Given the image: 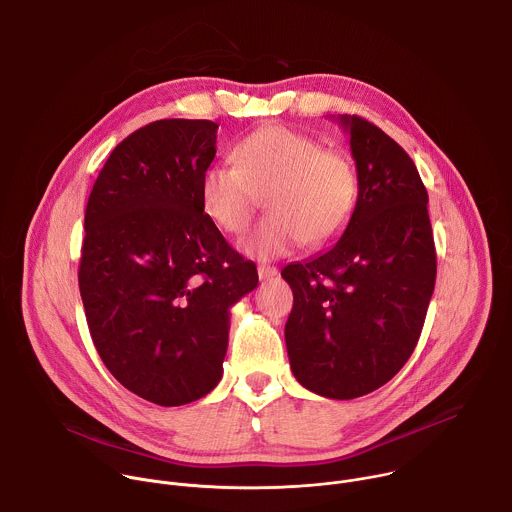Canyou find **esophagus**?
I'll list each match as a JSON object with an SVG mask.
<instances>
[{"label": "esophagus", "mask_w": 512, "mask_h": 512, "mask_svg": "<svg viewBox=\"0 0 512 512\" xmlns=\"http://www.w3.org/2000/svg\"><path fill=\"white\" fill-rule=\"evenodd\" d=\"M257 273H259V279L265 281V279H273L279 271H277V267H273V265H259V267H257Z\"/></svg>", "instance_id": "esophagus-1"}]
</instances>
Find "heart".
<instances>
[{"instance_id":"heart-1","label":"heart","mask_w":512,"mask_h":512,"mask_svg":"<svg viewBox=\"0 0 512 512\" xmlns=\"http://www.w3.org/2000/svg\"><path fill=\"white\" fill-rule=\"evenodd\" d=\"M235 166H208L200 200L210 221L229 235L243 233L265 198L269 214L241 243L255 259H275L304 241L322 247L348 225L358 182L346 154L283 125L259 129L239 141Z\"/></svg>"}]
</instances>
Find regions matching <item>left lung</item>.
Returning a JSON list of instances; mask_svg holds the SVG:
<instances>
[{"label":"left lung","instance_id":"obj_1","mask_svg":"<svg viewBox=\"0 0 512 512\" xmlns=\"http://www.w3.org/2000/svg\"><path fill=\"white\" fill-rule=\"evenodd\" d=\"M338 123L356 162V206L330 249L281 269L294 291L285 346L308 391L356 399L409 360L437 269L427 190L413 160L367 119L340 115Z\"/></svg>","mask_w":512,"mask_h":512}]
</instances>
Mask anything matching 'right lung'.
Returning a JSON list of instances; mask_svg holds the SVG:
<instances>
[{"mask_svg": "<svg viewBox=\"0 0 512 512\" xmlns=\"http://www.w3.org/2000/svg\"><path fill=\"white\" fill-rule=\"evenodd\" d=\"M218 125L160 119L125 137L87 202L79 287L95 348L131 393L192 403L223 377L231 308L259 283L216 229L200 180Z\"/></svg>", "mask_w": 512, "mask_h": 512, "instance_id": "1", "label": "right lung"}]
</instances>
